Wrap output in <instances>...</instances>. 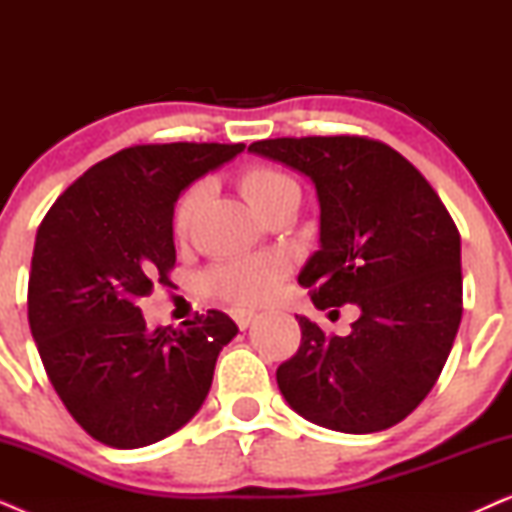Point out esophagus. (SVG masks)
Instances as JSON below:
<instances>
[{
  "label": "esophagus",
  "instance_id": "34e87169",
  "mask_svg": "<svg viewBox=\"0 0 512 512\" xmlns=\"http://www.w3.org/2000/svg\"><path fill=\"white\" fill-rule=\"evenodd\" d=\"M230 317H233V321L240 328H249L251 321L256 319V312H249V310H233L230 312Z\"/></svg>",
  "mask_w": 512,
  "mask_h": 512
}]
</instances>
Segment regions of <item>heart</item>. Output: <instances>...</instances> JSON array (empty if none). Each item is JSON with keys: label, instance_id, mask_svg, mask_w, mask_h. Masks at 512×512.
I'll return each mask as SVG.
<instances>
[{"label": "heart", "instance_id": "b5f03b06", "mask_svg": "<svg viewBox=\"0 0 512 512\" xmlns=\"http://www.w3.org/2000/svg\"><path fill=\"white\" fill-rule=\"evenodd\" d=\"M237 188L247 198L256 212L268 216L286 202H300V186L291 174H286L270 165H251L240 172ZM207 186L193 184L181 195L172 212V230L177 237L191 233L195 216H198L202 202H205ZM289 275V261L279 254H256L228 258V261L214 263L200 275V289L221 303L247 307L258 305L270 298L279 282Z\"/></svg>", "mask_w": 512, "mask_h": 512}]
</instances>
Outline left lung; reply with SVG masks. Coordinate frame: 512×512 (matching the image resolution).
Segmentation results:
<instances>
[{
	"instance_id": "8db88e82",
	"label": "left lung",
	"mask_w": 512,
	"mask_h": 512,
	"mask_svg": "<svg viewBox=\"0 0 512 512\" xmlns=\"http://www.w3.org/2000/svg\"><path fill=\"white\" fill-rule=\"evenodd\" d=\"M249 151L317 186L321 249L300 286L319 310H361L345 338L296 317L303 338L277 368L279 391L326 429H389L433 389L459 331L461 240L450 212L424 174L377 139L277 137Z\"/></svg>"
}]
</instances>
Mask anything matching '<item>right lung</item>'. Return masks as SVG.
<instances>
[{"label": "right lung", "mask_w": 512, "mask_h": 512, "mask_svg": "<svg viewBox=\"0 0 512 512\" xmlns=\"http://www.w3.org/2000/svg\"><path fill=\"white\" fill-rule=\"evenodd\" d=\"M244 144H135L83 172L37 230L27 319L48 380L88 436L158 443L200 410L235 338L219 310L149 331L139 298L170 284L174 202Z\"/></svg>", "instance_id": "1"}]
</instances>
